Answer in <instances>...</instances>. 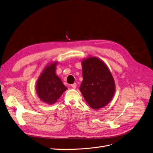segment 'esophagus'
Listing matches in <instances>:
<instances>
[{
  "label": "esophagus",
  "instance_id": "esophagus-1",
  "mask_svg": "<svg viewBox=\"0 0 153 153\" xmlns=\"http://www.w3.org/2000/svg\"><path fill=\"white\" fill-rule=\"evenodd\" d=\"M71 86L73 88H76V86H77V84H76V83L72 84V85H71Z\"/></svg>",
  "mask_w": 153,
  "mask_h": 153
}]
</instances>
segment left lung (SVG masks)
<instances>
[{"label": "left lung", "mask_w": 153, "mask_h": 153, "mask_svg": "<svg viewBox=\"0 0 153 153\" xmlns=\"http://www.w3.org/2000/svg\"><path fill=\"white\" fill-rule=\"evenodd\" d=\"M82 80L79 90L85 101L94 110L106 106L115 91L110 71L102 61L90 57L82 61Z\"/></svg>", "instance_id": "8db88e82"}]
</instances>
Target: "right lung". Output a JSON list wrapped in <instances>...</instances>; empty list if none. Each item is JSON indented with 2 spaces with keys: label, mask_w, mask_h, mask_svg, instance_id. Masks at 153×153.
I'll list each match as a JSON object with an SVG mask.
<instances>
[{
  "label": "right lung",
  "mask_w": 153,
  "mask_h": 153,
  "mask_svg": "<svg viewBox=\"0 0 153 153\" xmlns=\"http://www.w3.org/2000/svg\"><path fill=\"white\" fill-rule=\"evenodd\" d=\"M58 62H53L47 66L36 82V89L38 97L45 103H55L67 89L60 78L56 75V66Z\"/></svg>",
  "instance_id": "add662e5"
}]
</instances>
